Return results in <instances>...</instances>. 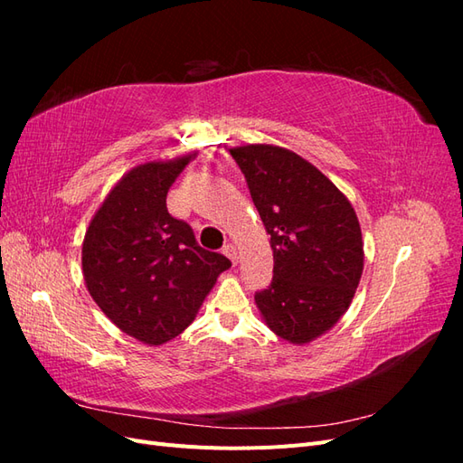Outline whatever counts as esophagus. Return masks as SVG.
I'll list each match as a JSON object with an SVG mask.
<instances>
[{
	"instance_id": "34e87169",
	"label": "esophagus",
	"mask_w": 463,
	"mask_h": 463,
	"mask_svg": "<svg viewBox=\"0 0 463 463\" xmlns=\"http://www.w3.org/2000/svg\"><path fill=\"white\" fill-rule=\"evenodd\" d=\"M223 253H226V257H228L233 264L240 262V253H237V247H235L233 243H228L226 247H223Z\"/></svg>"
}]
</instances>
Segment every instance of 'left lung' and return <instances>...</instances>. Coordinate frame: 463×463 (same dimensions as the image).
I'll return each instance as SVG.
<instances>
[{"label":"left lung","mask_w":463,"mask_h":463,"mask_svg":"<svg viewBox=\"0 0 463 463\" xmlns=\"http://www.w3.org/2000/svg\"><path fill=\"white\" fill-rule=\"evenodd\" d=\"M270 235L274 278L255 303L279 338L305 345L334 328L363 274V237L352 203L299 154L276 145L230 148Z\"/></svg>","instance_id":"obj_1"}]
</instances>
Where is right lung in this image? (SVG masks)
<instances>
[{
  "mask_svg": "<svg viewBox=\"0 0 463 463\" xmlns=\"http://www.w3.org/2000/svg\"><path fill=\"white\" fill-rule=\"evenodd\" d=\"M197 152L138 164L109 189L82 240V276L114 325L162 345L197 317L232 262L197 245L191 226L167 213L165 197Z\"/></svg>",
  "mask_w": 463,
  "mask_h": 463,
  "instance_id": "obj_1",
  "label": "right lung"
}]
</instances>
